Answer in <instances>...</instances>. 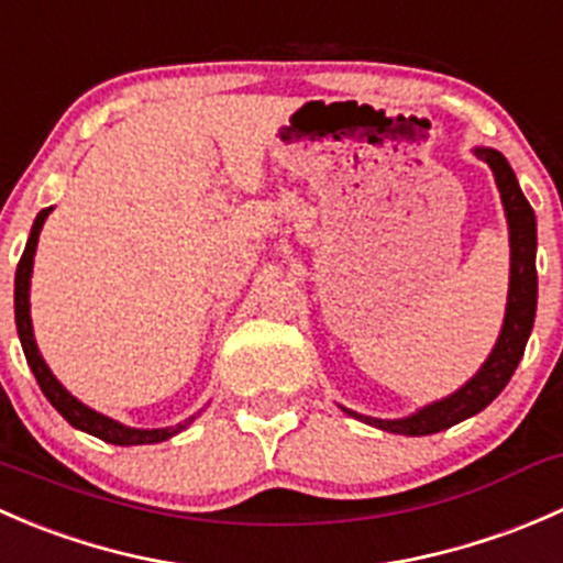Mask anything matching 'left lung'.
Segmentation results:
<instances>
[{
    "label": "left lung",
    "mask_w": 563,
    "mask_h": 563,
    "mask_svg": "<svg viewBox=\"0 0 563 563\" xmlns=\"http://www.w3.org/2000/svg\"><path fill=\"white\" fill-rule=\"evenodd\" d=\"M476 157H482L493 168V174H496L498 190H501V201L509 220V242H512V277H509V302L501 338H498L490 360L482 365V371L463 389L446 397V400L422 408L413 417L367 419L345 408V413H351V417L365 419V422L389 430V433L430 435L474 417V413H479L482 408L490 406L501 395V389L509 384L518 362L523 360L528 334H531L533 327V316H537V218H533L531 203L526 201L507 157L496 150H476Z\"/></svg>",
    "instance_id": "8db88e82"
}]
</instances>
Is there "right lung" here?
<instances>
[{
	"instance_id": "obj_1",
	"label": "right lung",
	"mask_w": 563,
	"mask_h": 563,
	"mask_svg": "<svg viewBox=\"0 0 563 563\" xmlns=\"http://www.w3.org/2000/svg\"><path fill=\"white\" fill-rule=\"evenodd\" d=\"M51 209H43L37 214L35 225H32L30 242H26L24 255L19 261V269H15V327H19V338L21 345H24L26 362H30L32 373H35L40 389L43 395L48 397L51 406L73 424V428L84 430V433H92L98 439L108 441V444H119V446H130V444H157V441H166L172 435L179 433V430L187 428L185 424H176V428H166V430H135V428H124V424L113 422V419L103 417V413L92 411L84 402H78L76 397L70 395L45 367L43 356H40L35 338H32V318H30V277H32V258H35V247H37V236L40 229H43L45 218H48Z\"/></svg>"
}]
</instances>
